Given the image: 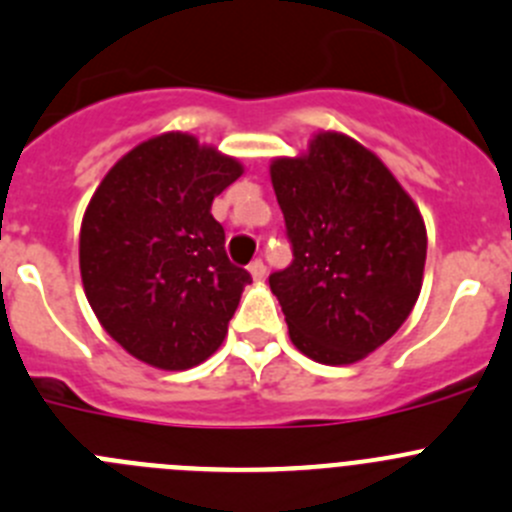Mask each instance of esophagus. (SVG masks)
<instances>
[{
    "label": "esophagus",
    "instance_id": "34e87169",
    "mask_svg": "<svg viewBox=\"0 0 512 512\" xmlns=\"http://www.w3.org/2000/svg\"><path fill=\"white\" fill-rule=\"evenodd\" d=\"M247 270H250V275L255 277V280H262V277L267 275V265H265V262H262V260H252Z\"/></svg>",
    "mask_w": 512,
    "mask_h": 512
}]
</instances>
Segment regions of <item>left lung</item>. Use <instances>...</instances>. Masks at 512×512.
<instances>
[{"instance_id":"8db88e82","label":"left lung","mask_w":512,"mask_h":512,"mask_svg":"<svg viewBox=\"0 0 512 512\" xmlns=\"http://www.w3.org/2000/svg\"><path fill=\"white\" fill-rule=\"evenodd\" d=\"M292 262L270 275L292 342L350 365L408 320L425 270L423 217L390 170L355 140L322 132L270 167Z\"/></svg>"}]
</instances>
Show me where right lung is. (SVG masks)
I'll use <instances>...</instances> for the list:
<instances>
[{
  "mask_svg": "<svg viewBox=\"0 0 512 512\" xmlns=\"http://www.w3.org/2000/svg\"><path fill=\"white\" fill-rule=\"evenodd\" d=\"M240 162L190 135L155 137L94 192L79 235L84 292L104 330L147 365L187 370L222 345L242 287L212 200Z\"/></svg>",
  "mask_w": 512,
  "mask_h": 512,
  "instance_id": "obj_1",
  "label": "right lung"
}]
</instances>
